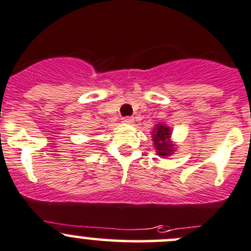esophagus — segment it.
<instances>
[{
	"instance_id": "esophagus-1",
	"label": "esophagus",
	"mask_w": 251,
	"mask_h": 251,
	"mask_svg": "<svg viewBox=\"0 0 251 251\" xmlns=\"http://www.w3.org/2000/svg\"><path fill=\"white\" fill-rule=\"evenodd\" d=\"M123 123L126 124V125H130V124L133 123V119L131 116H125V118H123Z\"/></svg>"
}]
</instances>
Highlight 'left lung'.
Listing matches in <instances>:
<instances>
[{
  "instance_id": "left-lung-1",
  "label": "left lung",
  "mask_w": 251,
  "mask_h": 251,
  "mask_svg": "<svg viewBox=\"0 0 251 251\" xmlns=\"http://www.w3.org/2000/svg\"><path fill=\"white\" fill-rule=\"evenodd\" d=\"M171 130L164 124H158L153 131V142L156 154L160 156H169L174 153V143L170 141Z\"/></svg>"
}]
</instances>
